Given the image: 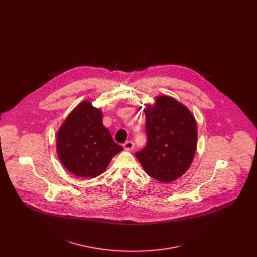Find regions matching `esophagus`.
<instances>
[{
  "label": "esophagus",
  "instance_id": "34e87169",
  "mask_svg": "<svg viewBox=\"0 0 257 257\" xmlns=\"http://www.w3.org/2000/svg\"><path fill=\"white\" fill-rule=\"evenodd\" d=\"M123 147H124V149H126V150H131V149H133V147H134V143L131 142V141H128V142H126V143L123 144Z\"/></svg>",
  "mask_w": 257,
  "mask_h": 257
}]
</instances>
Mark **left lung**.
<instances>
[{"label": "left lung", "mask_w": 257, "mask_h": 257, "mask_svg": "<svg viewBox=\"0 0 257 257\" xmlns=\"http://www.w3.org/2000/svg\"><path fill=\"white\" fill-rule=\"evenodd\" d=\"M147 144L136 153L149 176L171 182L191 166L197 142L195 117L184 105L169 96H160L155 106L145 110Z\"/></svg>", "instance_id": "1"}]
</instances>
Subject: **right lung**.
<instances>
[{"label":"right lung","instance_id":"add662e5","mask_svg":"<svg viewBox=\"0 0 257 257\" xmlns=\"http://www.w3.org/2000/svg\"><path fill=\"white\" fill-rule=\"evenodd\" d=\"M102 123V112L90 102L79 104L59 130L58 156L63 166L79 177H96L111 158L122 150Z\"/></svg>","mask_w":257,"mask_h":257}]
</instances>
